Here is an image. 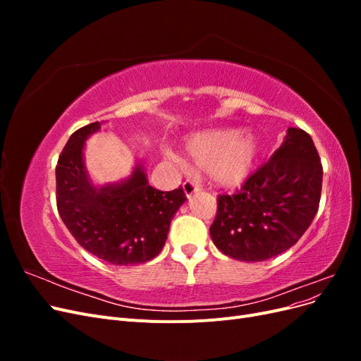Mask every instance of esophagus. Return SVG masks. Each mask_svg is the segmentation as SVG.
I'll list each match as a JSON object with an SVG mask.
<instances>
[{
  "label": "esophagus",
  "instance_id": "34e87169",
  "mask_svg": "<svg viewBox=\"0 0 361 361\" xmlns=\"http://www.w3.org/2000/svg\"><path fill=\"white\" fill-rule=\"evenodd\" d=\"M182 187H183V192L187 197H191L194 192L200 191V185L197 182H192V180H185Z\"/></svg>",
  "mask_w": 361,
  "mask_h": 361
}]
</instances>
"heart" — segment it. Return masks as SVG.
I'll return each instance as SVG.
<instances>
[{"instance_id":"1","label":"heart","mask_w":361,"mask_h":361,"mask_svg":"<svg viewBox=\"0 0 361 361\" xmlns=\"http://www.w3.org/2000/svg\"><path fill=\"white\" fill-rule=\"evenodd\" d=\"M262 141L255 130L238 128H211L188 135L183 150L192 167L207 171L224 188L245 183L262 157Z\"/></svg>"}]
</instances>
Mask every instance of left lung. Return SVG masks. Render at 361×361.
<instances>
[{"label":"left lung","instance_id":"1","mask_svg":"<svg viewBox=\"0 0 361 361\" xmlns=\"http://www.w3.org/2000/svg\"><path fill=\"white\" fill-rule=\"evenodd\" d=\"M322 164L312 137L288 128L281 146L243 188L218 195L209 228L216 248L228 257L262 262L298 243L318 212Z\"/></svg>","mask_w":361,"mask_h":361}]
</instances>
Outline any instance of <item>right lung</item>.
Listing matches in <instances>:
<instances>
[{"instance_id":"1","label":"right lung","mask_w":361,"mask_h":361,"mask_svg":"<svg viewBox=\"0 0 361 361\" xmlns=\"http://www.w3.org/2000/svg\"><path fill=\"white\" fill-rule=\"evenodd\" d=\"M102 123L75 130L61 152L56 169L59 214L76 243L93 256L120 267L145 264L159 255L187 197L182 187L166 192L150 187L141 161L128 178L94 185L84 146Z\"/></svg>"}]
</instances>
